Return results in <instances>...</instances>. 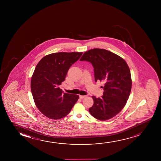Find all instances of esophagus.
I'll list each match as a JSON object with an SVG mask.
<instances>
[{
	"label": "esophagus",
	"mask_w": 161,
	"mask_h": 161,
	"mask_svg": "<svg viewBox=\"0 0 161 161\" xmlns=\"http://www.w3.org/2000/svg\"><path fill=\"white\" fill-rule=\"evenodd\" d=\"M79 97L80 98L83 99V98H85V97H86V96H82V95H80Z\"/></svg>",
	"instance_id": "esophagus-1"
}]
</instances>
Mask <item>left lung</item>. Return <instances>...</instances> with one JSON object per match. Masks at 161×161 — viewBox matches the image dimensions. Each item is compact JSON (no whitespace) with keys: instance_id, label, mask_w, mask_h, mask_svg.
<instances>
[{"instance_id":"8db88e82","label":"left lung","mask_w":161,"mask_h":161,"mask_svg":"<svg viewBox=\"0 0 161 161\" xmlns=\"http://www.w3.org/2000/svg\"><path fill=\"white\" fill-rule=\"evenodd\" d=\"M80 60L90 62L94 68L95 81L104 82L101 98L92 96L94 103L89 109L91 114L100 120L112 118L125 106L131 90L128 64L119 55L104 49L87 51Z\"/></svg>"}]
</instances>
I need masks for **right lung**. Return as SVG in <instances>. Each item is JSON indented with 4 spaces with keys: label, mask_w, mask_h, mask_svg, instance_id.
<instances>
[{
    "label": "right lung",
    "mask_w": 161,
    "mask_h": 161,
    "mask_svg": "<svg viewBox=\"0 0 161 161\" xmlns=\"http://www.w3.org/2000/svg\"><path fill=\"white\" fill-rule=\"evenodd\" d=\"M82 53H52L43 58L36 67L31 77V92L36 107L49 119L66 116L79 99V95L63 93L59 86Z\"/></svg>",
    "instance_id": "obj_1"
}]
</instances>
